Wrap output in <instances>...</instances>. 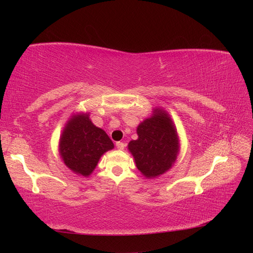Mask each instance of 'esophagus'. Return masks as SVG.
Returning a JSON list of instances; mask_svg holds the SVG:
<instances>
[{
  "instance_id": "obj_1",
  "label": "esophagus",
  "mask_w": 253,
  "mask_h": 253,
  "mask_svg": "<svg viewBox=\"0 0 253 253\" xmlns=\"http://www.w3.org/2000/svg\"><path fill=\"white\" fill-rule=\"evenodd\" d=\"M116 148L118 149V150H124L125 149V143L124 142H120V141H118V142H116Z\"/></svg>"
}]
</instances>
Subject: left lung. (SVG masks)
<instances>
[{"label":"left lung","mask_w":253,"mask_h":253,"mask_svg":"<svg viewBox=\"0 0 253 253\" xmlns=\"http://www.w3.org/2000/svg\"><path fill=\"white\" fill-rule=\"evenodd\" d=\"M136 131L138 138L128 142L127 150L134 157L137 169L148 179L169 171L180 149L177 129L169 113L154 108L151 117L140 122Z\"/></svg>","instance_id":"8db88e82"}]
</instances>
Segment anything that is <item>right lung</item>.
I'll use <instances>...</instances> for the list:
<instances>
[{
	"label": "right lung",
	"mask_w": 253,
	"mask_h": 253,
	"mask_svg": "<svg viewBox=\"0 0 253 253\" xmlns=\"http://www.w3.org/2000/svg\"><path fill=\"white\" fill-rule=\"evenodd\" d=\"M114 143L102 128L96 126L89 113H74L66 121L59 139V155L75 174L88 176L93 173L105 152Z\"/></svg>",
	"instance_id": "add662e5"
}]
</instances>
